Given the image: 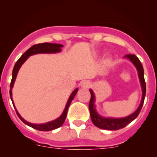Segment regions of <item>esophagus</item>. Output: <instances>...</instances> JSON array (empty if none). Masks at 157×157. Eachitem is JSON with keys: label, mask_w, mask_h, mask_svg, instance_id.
<instances>
[{"label": "esophagus", "mask_w": 157, "mask_h": 157, "mask_svg": "<svg viewBox=\"0 0 157 157\" xmlns=\"http://www.w3.org/2000/svg\"><path fill=\"white\" fill-rule=\"evenodd\" d=\"M90 86H91V82L90 81L86 80L82 81L81 82V88H82V89H89Z\"/></svg>", "instance_id": "esophagus-1"}]
</instances>
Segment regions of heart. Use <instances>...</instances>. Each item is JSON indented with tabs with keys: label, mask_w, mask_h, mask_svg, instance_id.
<instances>
[{
	"label": "heart",
	"mask_w": 157,
	"mask_h": 157,
	"mask_svg": "<svg viewBox=\"0 0 157 157\" xmlns=\"http://www.w3.org/2000/svg\"><path fill=\"white\" fill-rule=\"evenodd\" d=\"M110 58H111V55H109V54L105 55V62H108V61L110 60Z\"/></svg>",
	"instance_id": "heart-1"
}]
</instances>
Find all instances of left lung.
I'll return each mask as SVG.
<instances>
[{
    "mask_svg": "<svg viewBox=\"0 0 157 157\" xmlns=\"http://www.w3.org/2000/svg\"><path fill=\"white\" fill-rule=\"evenodd\" d=\"M124 58L128 59L129 61L132 63V64L136 68L138 72L139 80H140V85L142 88V99L140 102V105L137 108V109L128 116L122 118H113V117H104L99 114L97 111L96 105H95V95L94 91L91 89H90V93H91V100L89 102V111L90 115H91V121L94 123V125L97 127L100 128L101 129H105V130H119V129L125 127L128 124H129L133 120H135L140 113L141 111L142 105L144 103V100H145V93H146V86H145V78H144V70L142 65L140 63L138 57L134 55H127L124 57Z\"/></svg>",
    "mask_w": 157,
    "mask_h": 157,
    "instance_id": "8db88e82",
    "label": "left lung"
}]
</instances>
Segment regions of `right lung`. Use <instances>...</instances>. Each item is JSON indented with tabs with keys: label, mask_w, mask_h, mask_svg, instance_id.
I'll return each instance as SVG.
<instances>
[{
	"label": "right lung",
	"mask_w": 157,
	"mask_h": 157,
	"mask_svg": "<svg viewBox=\"0 0 157 157\" xmlns=\"http://www.w3.org/2000/svg\"><path fill=\"white\" fill-rule=\"evenodd\" d=\"M63 47L62 44H51V43H44V44H36L32 46V47L29 48L27 51L25 52L23 55L21 56V57L18 59V60L16 62L13 68V71H12V81H11L10 84V94L11 100H12V104H13L14 108H15L16 113H17L18 117L21 119V120L23 123H25L26 125L30 126V127L33 128L37 129V130L41 131H49L52 130H55L56 128H58L60 126H62L63 124L64 123L65 120L66 118V115H67L68 109L69 107L70 104L72 100L75 98V95L78 91V88L75 89L72 91V93L71 94L69 97L68 99V101L66 102V105L65 106V109L63 111L62 114L58 118L55 119V120H52V121L46 122V123H42V124H35V123H31V122H27L26 120H25L20 115L18 111L16 109L15 104H14L13 99H12V90L13 89L14 83H15L16 77H17V73H18L19 69L21 68V66L24 63L25 61H26L30 56L37 55V54H55V53H59L61 52V48Z\"/></svg>",
	"instance_id": "add662e5"
}]
</instances>
